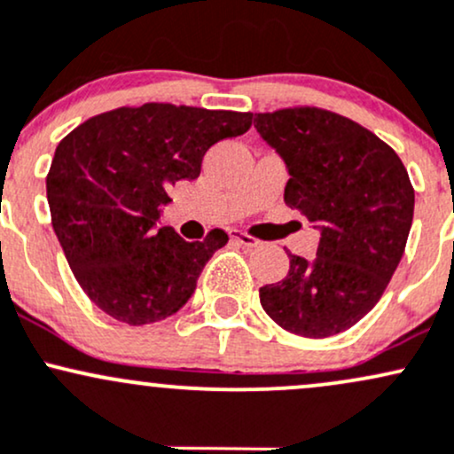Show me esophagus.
I'll list each match as a JSON object with an SVG mask.
<instances>
[{"instance_id": "34e87169", "label": "esophagus", "mask_w": 454, "mask_h": 454, "mask_svg": "<svg viewBox=\"0 0 454 454\" xmlns=\"http://www.w3.org/2000/svg\"><path fill=\"white\" fill-rule=\"evenodd\" d=\"M231 240L242 244V247H247V248H253V247H257V244H259L257 238L248 236V233H244V231H238V229H233V231H231Z\"/></svg>"}]
</instances>
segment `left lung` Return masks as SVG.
Listing matches in <instances>:
<instances>
[{"label": "left lung", "instance_id": "obj_1", "mask_svg": "<svg viewBox=\"0 0 454 454\" xmlns=\"http://www.w3.org/2000/svg\"><path fill=\"white\" fill-rule=\"evenodd\" d=\"M289 171L285 203L319 229L317 257L289 253L283 281L259 289L281 328L307 339L343 333L378 304L403 257L414 188L396 152L349 117L317 106L254 114Z\"/></svg>", "mask_w": 454, "mask_h": 454}]
</instances>
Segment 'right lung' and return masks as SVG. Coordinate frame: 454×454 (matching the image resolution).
<instances>
[{
    "instance_id": "1",
    "label": "right lung",
    "mask_w": 454,
    "mask_h": 454,
    "mask_svg": "<svg viewBox=\"0 0 454 454\" xmlns=\"http://www.w3.org/2000/svg\"><path fill=\"white\" fill-rule=\"evenodd\" d=\"M253 114L145 103L90 117L59 141L47 176L55 236L88 298L129 325L177 313L229 236L186 242L156 229L169 186L195 180L206 152L244 135Z\"/></svg>"
}]
</instances>
